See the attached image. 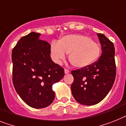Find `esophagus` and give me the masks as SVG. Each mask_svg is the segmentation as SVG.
Returning a JSON list of instances; mask_svg holds the SVG:
<instances>
[{"label": "esophagus", "mask_w": 126, "mask_h": 126, "mask_svg": "<svg viewBox=\"0 0 126 126\" xmlns=\"http://www.w3.org/2000/svg\"><path fill=\"white\" fill-rule=\"evenodd\" d=\"M69 72H70V71H69L68 69H64V73H65V74H68V73H69Z\"/></svg>", "instance_id": "obj_1"}]
</instances>
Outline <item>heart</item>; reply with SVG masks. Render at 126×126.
I'll return each mask as SVG.
<instances>
[{
	"instance_id": "b5f03b06",
	"label": "heart",
	"mask_w": 126,
	"mask_h": 126,
	"mask_svg": "<svg viewBox=\"0 0 126 126\" xmlns=\"http://www.w3.org/2000/svg\"><path fill=\"white\" fill-rule=\"evenodd\" d=\"M51 53L57 63L65 59V53L69 54V60L77 67H85L91 65L98 59L101 49L98 44L89 37L80 34L65 35L59 42L51 44Z\"/></svg>"
}]
</instances>
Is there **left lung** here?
<instances>
[{
    "label": "left lung",
    "instance_id": "left-lung-1",
    "mask_svg": "<svg viewBox=\"0 0 126 126\" xmlns=\"http://www.w3.org/2000/svg\"><path fill=\"white\" fill-rule=\"evenodd\" d=\"M97 35L102 51L99 60L71 71L74 78L71 86L73 96L76 101L86 106L102 101L111 89L116 77L114 44L102 33Z\"/></svg>",
    "mask_w": 126,
    "mask_h": 126
}]
</instances>
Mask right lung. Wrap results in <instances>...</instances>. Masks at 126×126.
<instances>
[{
    "label": "right lung",
    "instance_id": "add662e5",
    "mask_svg": "<svg viewBox=\"0 0 126 126\" xmlns=\"http://www.w3.org/2000/svg\"><path fill=\"white\" fill-rule=\"evenodd\" d=\"M40 35L32 32L22 37L11 54L15 89L26 104L37 109L53 102L52 86L64 75L63 67L51 59V45L39 40Z\"/></svg>",
    "mask_w": 126,
    "mask_h": 126
}]
</instances>
